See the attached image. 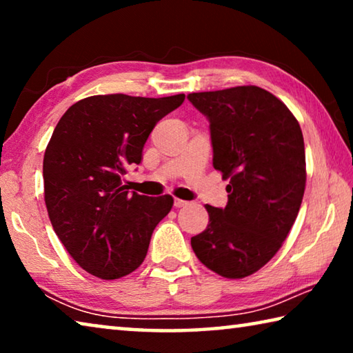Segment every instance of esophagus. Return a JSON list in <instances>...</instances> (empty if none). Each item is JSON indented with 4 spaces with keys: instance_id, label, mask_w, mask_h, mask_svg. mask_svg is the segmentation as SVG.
Returning <instances> with one entry per match:
<instances>
[{
    "instance_id": "34e87169",
    "label": "esophagus",
    "mask_w": 353,
    "mask_h": 353,
    "mask_svg": "<svg viewBox=\"0 0 353 353\" xmlns=\"http://www.w3.org/2000/svg\"><path fill=\"white\" fill-rule=\"evenodd\" d=\"M185 205H188V202L187 201H182V199H174V207L176 208H181V207H185Z\"/></svg>"
}]
</instances>
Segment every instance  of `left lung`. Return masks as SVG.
<instances>
[{"mask_svg":"<svg viewBox=\"0 0 353 353\" xmlns=\"http://www.w3.org/2000/svg\"><path fill=\"white\" fill-rule=\"evenodd\" d=\"M188 99L210 121L213 166L229 179L227 205H205L208 225L191 248L219 276L248 277L277 254L297 218L307 181L302 130L282 101L255 85Z\"/></svg>","mask_w":353,"mask_h":353,"instance_id":"left-lung-1","label":"left lung"}]
</instances>
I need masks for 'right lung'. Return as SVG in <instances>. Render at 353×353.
Returning <instances> with one entry per match:
<instances>
[{
  "mask_svg": "<svg viewBox=\"0 0 353 353\" xmlns=\"http://www.w3.org/2000/svg\"><path fill=\"white\" fill-rule=\"evenodd\" d=\"M183 99L98 94L59 119L43 157L45 204L59 240L92 276L115 280L135 271L174 204L170 194H129L123 176L141 162L155 124Z\"/></svg>",
  "mask_w": 353,
  "mask_h": 353,
  "instance_id": "1",
  "label": "right lung"
}]
</instances>
